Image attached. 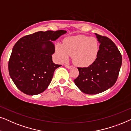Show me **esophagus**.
I'll return each mask as SVG.
<instances>
[{
    "label": "esophagus",
    "instance_id": "1",
    "mask_svg": "<svg viewBox=\"0 0 131 131\" xmlns=\"http://www.w3.org/2000/svg\"><path fill=\"white\" fill-rule=\"evenodd\" d=\"M64 67H65L67 68H68V69H70L71 67H72V66L69 65V64H64Z\"/></svg>",
    "mask_w": 131,
    "mask_h": 131
}]
</instances>
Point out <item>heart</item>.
<instances>
[{"label":"heart","instance_id":"1","mask_svg":"<svg viewBox=\"0 0 131 131\" xmlns=\"http://www.w3.org/2000/svg\"><path fill=\"white\" fill-rule=\"evenodd\" d=\"M56 51L61 60L66 61L72 56L74 63L80 67H87L96 58L98 43L95 38L86 36L69 37L63 44L57 43Z\"/></svg>","mask_w":131,"mask_h":131}]
</instances>
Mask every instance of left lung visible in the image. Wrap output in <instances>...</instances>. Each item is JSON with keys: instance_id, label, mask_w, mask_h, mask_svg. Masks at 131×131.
<instances>
[{"instance_id": "left-lung-1", "label": "left lung", "mask_w": 131, "mask_h": 131, "mask_svg": "<svg viewBox=\"0 0 131 131\" xmlns=\"http://www.w3.org/2000/svg\"><path fill=\"white\" fill-rule=\"evenodd\" d=\"M100 43L96 60L89 67L78 68L79 75L74 83L83 93L95 95L114 84L118 78L122 57L115 43L108 38L95 34Z\"/></svg>"}]
</instances>
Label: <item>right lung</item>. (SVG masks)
I'll list each match as a JSON object with an SVG mask.
<instances>
[{
  "label": "right lung",
  "instance_id": "1",
  "mask_svg": "<svg viewBox=\"0 0 131 131\" xmlns=\"http://www.w3.org/2000/svg\"><path fill=\"white\" fill-rule=\"evenodd\" d=\"M66 30L39 31L20 38L13 48L8 63L9 75L17 88L24 93L35 95L49 86L55 69L53 43Z\"/></svg>",
  "mask_w": 131,
  "mask_h": 131
}]
</instances>
